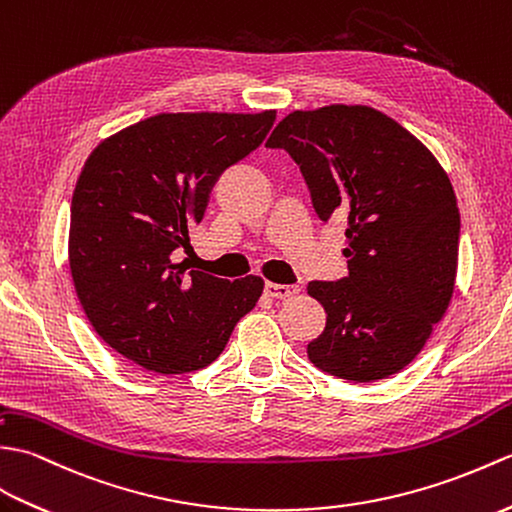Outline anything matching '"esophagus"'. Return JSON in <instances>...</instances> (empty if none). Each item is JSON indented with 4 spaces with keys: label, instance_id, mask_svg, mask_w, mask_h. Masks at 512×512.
<instances>
[{
    "label": "esophagus",
    "instance_id": "esophagus-1",
    "mask_svg": "<svg viewBox=\"0 0 512 512\" xmlns=\"http://www.w3.org/2000/svg\"><path fill=\"white\" fill-rule=\"evenodd\" d=\"M265 293L269 295V298L287 300V298H293V295H298L300 287L298 285H278V282H267Z\"/></svg>",
    "mask_w": 512,
    "mask_h": 512
}]
</instances>
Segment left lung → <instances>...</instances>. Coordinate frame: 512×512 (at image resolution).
<instances>
[{
	"instance_id": "obj_1",
	"label": "left lung",
	"mask_w": 512,
	"mask_h": 512,
	"mask_svg": "<svg viewBox=\"0 0 512 512\" xmlns=\"http://www.w3.org/2000/svg\"><path fill=\"white\" fill-rule=\"evenodd\" d=\"M267 146L300 166L322 221L346 219L348 278L306 287L326 311L309 359L355 383L401 372L456 287L460 212L445 168L399 122L366 105L293 111Z\"/></svg>"
}]
</instances>
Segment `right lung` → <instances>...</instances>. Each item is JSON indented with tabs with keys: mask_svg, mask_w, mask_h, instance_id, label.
Here are the masks:
<instances>
[{
	"mask_svg": "<svg viewBox=\"0 0 512 512\" xmlns=\"http://www.w3.org/2000/svg\"><path fill=\"white\" fill-rule=\"evenodd\" d=\"M276 111L157 113L102 140L78 175L70 271L89 324L157 374L217 359L265 280H223L173 263L206 212L214 181L274 127Z\"/></svg>",
	"mask_w": 512,
	"mask_h": 512,
	"instance_id": "right-lung-1",
	"label": "right lung"
}]
</instances>
